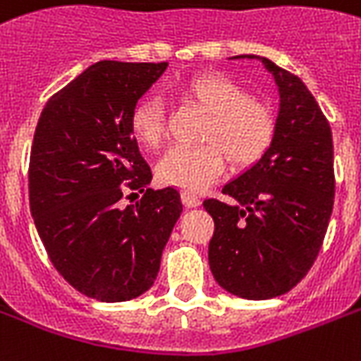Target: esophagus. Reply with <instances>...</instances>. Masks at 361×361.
<instances>
[{
  "label": "esophagus",
  "mask_w": 361,
  "mask_h": 361,
  "mask_svg": "<svg viewBox=\"0 0 361 361\" xmlns=\"http://www.w3.org/2000/svg\"><path fill=\"white\" fill-rule=\"evenodd\" d=\"M181 200H183V204H185L187 208H197V206H200V198H198L197 195H192V192H181Z\"/></svg>",
  "instance_id": "1"
}]
</instances>
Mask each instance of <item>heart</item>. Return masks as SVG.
<instances>
[{"mask_svg": "<svg viewBox=\"0 0 361 361\" xmlns=\"http://www.w3.org/2000/svg\"><path fill=\"white\" fill-rule=\"evenodd\" d=\"M180 97L209 116L202 142L212 146L170 147L157 163L155 176L163 185L183 191H202L225 170V159L234 170L252 166L268 152L275 136V118L268 106L223 75L195 76L180 87ZM129 129L138 144L155 147L164 133L161 99L144 97L133 106Z\"/></svg>", "mask_w": 361, "mask_h": 361, "instance_id": "1", "label": "heart"}]
</instances>
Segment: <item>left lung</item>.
<instances>
[{
  "label": "left lung",
  "mask_w": 361,
  "mask_h": 361,
  "mask_svg": "<svg viewBox=\"0 0 361 361\" xmlns=\"http://www.w3.org/2000/svg\"><path fill=\"white\" fill-rule=\"evenodd\" d=\"M279 92L275 136L264 157L223 187L231 202L204 200L215 223L209 269L243 300L281 296L319 255L336 195L328 120L298 76L260 56Z\"/></svg>",
  "instance_id": "left-lung-1"
}]
</instances>
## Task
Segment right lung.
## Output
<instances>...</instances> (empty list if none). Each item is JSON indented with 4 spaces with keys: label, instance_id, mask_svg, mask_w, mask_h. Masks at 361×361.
I'll return each mask as SVG.
<instances>
[{
    "label": "right lung",
    "instance_id": "add662e5",
    "mask_svg": "<svg viewBox=\"0 0 361 361\" xmlns=\"http://www.w3.org/2000/svg\"><path fill=\"white\" fill-rule=\"evenodd\" d=\"M169 63L99 61L48 99L30 157V209L42 245L71 286L99 302L152 288L180 192L166 187L123 208L152 181L129 129L130 110Z\"/></svg>",
    "mask_w": 361,
    "mask_h": 361
}]
</instances>
